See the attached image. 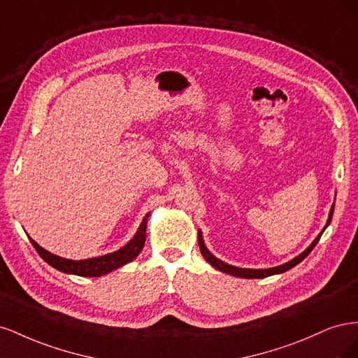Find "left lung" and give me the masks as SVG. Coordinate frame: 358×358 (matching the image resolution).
Instances as JSON below:
<instances>
[{
	"label": "left lung",
	"mask_w": 358,
	"mask_h": 358,
	"mask_svg": "<svg viewBox=\"0 0 358 358\" xmlns=\"http://www.w3.org/2000/svg\"><path fill=\"white\" fill-rule=\"evenodd\" d=\"M333 210H334V204L331 206V209H330L329 220H327L326 227H324L322 231L315 237V241H313V242L305 249V251H303L300 255H297L296 258L289 259L288 263H285V264H282V266L272 267V268H242V267H236V266H231V264H227V263L221 262L220 258H216L215 255H212L209 249L206 248L200 230H199V246H200L201 255L204 257L206 262H208L210 266H213L216 270H220V272H224V273H227V275L237 276V278H246V279H257V278H267V276H272V275L284 273V272H287V270H289V268H292L294 266H297L300 262H303V259H305V258L310 254L312 249L315 248V245L318 243L321 234H322L324 230H326L327 227H329V224H330V221H331V216H333Z\"/></svg>",
	"instance_id": "obj_1"
}]
</instances>
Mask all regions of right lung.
<instances>
[{"instance_id":"right-lung-1","label":"right lung","mask_w":358,"mask_h":358,"mask_svg":"<svg viewBox=\"0 0 358 358\" xmlns=\"http://www.w3.org/2000/svg\"><path fill=\"white\" fill-rule=\"evenodd\" d=\"M148 216L149 213L145 216L142 224H140L137 233L134 234V237L129 241L124 248L117 249V251L107 254V255H101V257H95V258H88V259H67L58 257L55 254H50L49 251H46L45 248H41L37 242H34L29 237V241L32 243V246L36 248V251L38 252V255L45 259V262L55 267L59 272L69 273V275H78V276H90V278H96L112 272V270L122 267L127 263L133 262V259L140 254L143 246H145V241H146V224H148Z\"/></svg>"}]
</instances>
